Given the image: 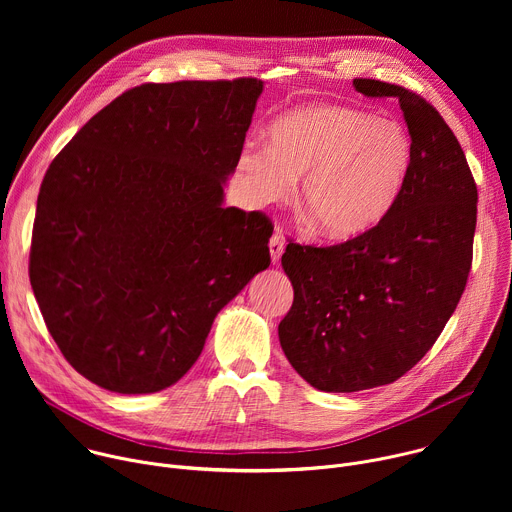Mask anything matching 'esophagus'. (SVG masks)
Instances as JSON below:
<instances>
[{
  "instance_id": "1",
  "label": "esophagus",
  "mask_w": 512,
  "mask_h": 512,
  "mask_svg": "<svg viewBox=\"0 0 512 512\" xmlns=\"http://www.w3.org/2000/svg\"><path fill=\"white\" fill-rule=\"evenodd\" d=\"M283 249H285V237L281 235V231H275L271 241H269V253H271L273 263H279V259L283 255Z\"/></svg>"
}]
</instances>
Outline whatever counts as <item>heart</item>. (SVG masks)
Segmentation results:
<instances>
[{
    "label": "heart",
    "mask_w": 512,
    "mask_h": 512,
    "mask_svg": "<svg viewBox=\"0 0 512 512\" xmlns=\"http://www.w3.org/2000/svg\"><path fill=\"white\" fill-rule=\"evenodd\" d=\"M269 145L249 143L237 170L257 204L285 200L302 178L300 206L316 231L356 239L393 208L411 164L401 123L340 105H306L275 119Z\"/></svg>",
    "instance_id": "heart-1"
}]
</instances>
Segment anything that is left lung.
I'll return each instance as SVG.
<instances>
[{
    "instance_id": "8db88e82",
    "label": "left lung",
    "mask_w": 512,
    "mask_h": 512,
    "mask_svg": "<svg viewBox=\"0 0 512 512\" xmlns=\"http://www.w3.org/2000/svg\"><path fill=\"white\" fill-rule=\"evenodd\" d=\"M352 85L399 101L411 164L393 208L369 233L334 247L289 243L281 257L294 304L279 342L298 375L326 393L389 385L415 367L464 294L476 231L478 190L442 115L399 85Z\"/></svg>"
}]
</instances>
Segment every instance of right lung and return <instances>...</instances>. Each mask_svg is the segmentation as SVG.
Segmentation results:
<instances>
[{
	"instance_id": "add662e5",
	"label": "right lung",
	"mask_w": 512,
	"mask_h": 512,
	"mask_svg": "<svg viewBox=\"0 0 512 512\" xmlns=\"http://www.w3.org/2000/svg\"><path fill=\"white\" fill-rule=\"evenodd\" d=\"M261 93L257 79L135 87L46 170L30 283L91 383L121 395L174 385L216 314L269 267V218L223 204Z\"/></svg>"
}]
</instances>
